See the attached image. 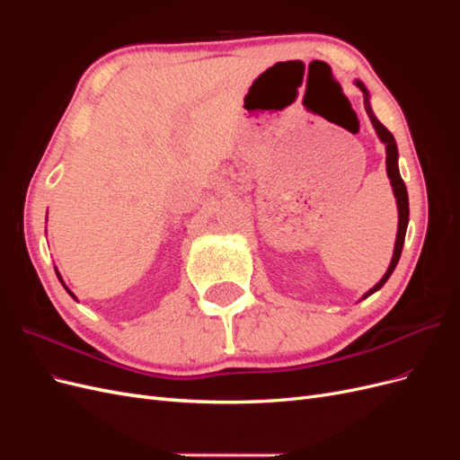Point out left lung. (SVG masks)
Masks as SVG:
<instances>
[{"label":"left lung","instance_id":"left-lung-1","mask_svg":"<svg viewBox=\"0 0 460 460\" xmlns=\"http://www.w3.org/2000/svg\"><path fill=\"white\" fill-rule=\"evenodd\" d=\"M357 86L363 90L365 93V109L367 113L374 124L376 132H378L380 140L385 144V164H387V176L389 180H392V186H394V193L397 198V208H399V228H397V240H395V249H394V259L392 262H389V269L387 272L384 274L382 280L376 284L370 291H367V294L363 296V299H367L368 296H372L374 291H378L385 282L387 278L392 276V272L395 270L397 262H399V257H401V252H402V243H405V234H407V225H409V196H407V186L405 182H402V178L399 174V166H397V144H395V137L394 134L389 132L384 124L376 119V115L372 113V107H370V102H368V92L365 88L363 82H357Z\"/></svg>","mask_w":460,"mask_h":460}]
</instances>
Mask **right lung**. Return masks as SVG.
I'll return each mask as SVG.
<instances>
[{"instance_id":"right-lung-1","label":"right lung","mask_w":460,"mask_h":460,"mask_svg":"<svg viewBox=\"0 0 460 460\" xmlns=\"http://www.w3.org/2000/svg\"><path fill=\"white\" fill-rule=\"evenodd\" d=\"M65 289H66V286H65ZM66 291H68V289H66ZM68 294H71V291H68ZM71 296H73V294H71ZM73 297H75V296H73Z\"/></svg>"}]
</instances>
